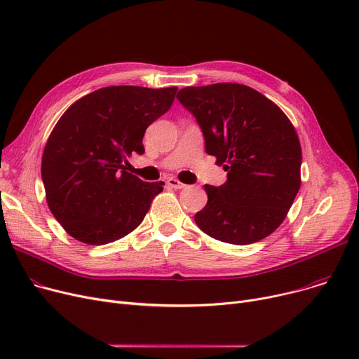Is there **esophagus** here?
<instances>
[{"label": "esophagus", "mask_w": 359, "mask_h": 359, "mask_svg": "<svg viewBox=\"0 0 359 359\" xmlns=\"http://www.w3.org/2000/svg\"><path fill=\"white\" fill-rule=\"evenodd\" d=\"M167 184H168L170 187H173V189H183V187H186V184L182 183V182H179L176 177H168V179H167Z\"/></svg>", "instance_id": "1"}]
</instances>
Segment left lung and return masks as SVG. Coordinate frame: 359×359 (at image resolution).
I'll list each match as a JSON object with an SVG mask.
<instances>
[{
  "mask_svg": "<svg viewBox=\"0 0 359 359\" xmlns=\"http://www.w3.org/2000/svg\"><path fill=\"white\" fill-rule=\"evenodd\" d=\"M179 102L196 118L205 149L227 182L205 184L208 202L198 227L215 240L252 244L285 219L301 186V145L291 121L252 87L217 83L186 87Z\"/></svg>",
  "mask_w": 359,
  "mask_h": 359,
  "instance_id": "left-lung-1",
  "label": "left lung"
}]
</instances>
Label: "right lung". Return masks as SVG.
<instances>
[{"mask_svg": "<svg viewBox=\"0 0 359 359\" xmlns=\"http://www.w3.org/2000/svg\"><path fill=\"white\" fill-rule=\"evenodd\" d=\"M177 87L111 86L72 103L42 156L50 212L75 240L102 246L134 231L164 182H142L123 165L144 154L145 129L172 107Z\"/></svg>", "mask_w": 359, "mask_h": 359, "instance_id": "right-lung-1", "label": "right lung"}]
</instances>
